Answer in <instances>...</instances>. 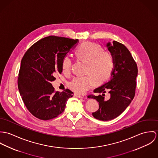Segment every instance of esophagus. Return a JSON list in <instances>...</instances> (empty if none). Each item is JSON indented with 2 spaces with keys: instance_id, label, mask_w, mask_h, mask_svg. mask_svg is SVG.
<instances>
[{
  "instance_id": "esophagus-1",
  "label": "esophagus",
  "mask_w": 158,
  "mask_h": 158,
  "mask_svg": "<svg viewBox=\"0 0 158 158\" xmlns=\"http://www.w3.org/2000/svg\"><path fill=\"white\" fill-rule=\"evenodd\" d=\"M74 96L75 97H76V98H83L82 96H80V95H78V94H74Z\"/></svg>"
}]
</instances>
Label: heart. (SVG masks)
Instances as JSON below:
<instances>
[{
	"label": "heart",
	"instance_id": "b5f03b06",
	"mask_svg": "<svg viewBox=\"0 0 158 158\" xmlns=\"http://www.w3.org/2000/svg\"><path fill=\"white\" fill-rule=\"evenodd\" d=\"M76 57L87 64L85 74L90 76L76 77L69 84V87L77 94H84L92 87L93 82L100 85L105 82L111 76L114 67L111 54L104 51L99 44L86 42L81 44L76 50ZM72 61L66 56L62 62V72L70 74Z\"/></svg>",
	"mask_w": 158,
	"mask_h": 158
}]
</instances>
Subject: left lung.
<instances>
[{
	"label": "left lung",
	"mask_w": 158,
	"mask_h": 158,
	"mask_svg": "<svg viewBox=\"0 0 158 158\" xmlns=\"http://www.w3.org/2000/svg\"><path fill=\"white\" fill-rule=\"evenodd\" d=\"M106 47L113 57L114 67L110 81L94 89L99 95H89L88 98L96 99L99 108L92 113L93 116L100 121H110L119 116L130 105L135 95L136 79L138 67L127 48L114 40ZM110 94L108 100L105 99V93Z\"/></svg>",
	"instance_id": "left-lung-1"
}]
</instances>
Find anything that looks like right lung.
Wrapping results in <instances>:
<instances>
[{
  "mask_svg": "<svg viewBox=\"0 0 158 158\" xmlns=\"http://www.w3.org/2000/svg\"><path fill=\"white\" fill-rule=\"evenodd\" d=\"M78 39L50 35L35 42L25 53L18 76V88L23 102L35 118L49 120L65 110L73 97L69 89L55 92L52 84L60 74L62 62L74 48Z\"/></svg>",
  "mask_w": 158,
  "mask_h": 158,
  "instance_id": "right-lung-1",
  "label": "right lung"
}]
</instances>
